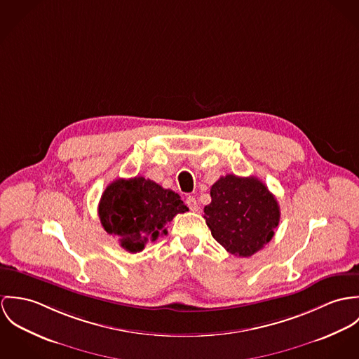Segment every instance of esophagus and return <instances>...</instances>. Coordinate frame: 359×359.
<instances>
[{"mask_svg":"<svg viewBox=\"0 0 359 359\" xmlns=\"http://www.w3.org/2000/svg\"><path fill=\"white\" fill-rule=\"evenodd\" d=\"M186 203L190 208V210H193V212L198 210V202H197V199L194 198V197H187L186 198Z\"/></svg>","mask_w":359,"mask_h":359,"instance_id":"1","label":"esophagus"}]
</instances>
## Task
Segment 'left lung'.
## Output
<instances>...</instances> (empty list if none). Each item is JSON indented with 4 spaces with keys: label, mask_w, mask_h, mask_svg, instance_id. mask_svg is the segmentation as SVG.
Returning <instances> with one entry per match:
<instances>
[{
    "label": "left lung",
    "mask_w": 359,
    "mask_h": 359,
    "mask_svg": "<svg viewBox=\"0 0 359 359\" xmlns=\"http://www.w3.org/2000/svg\"><path fill=\"white\" fill-rule=\"evenodd\" d=\"M203 219L212 237L227 252L249 257L274 237L279 206L267 186L255 176H222L210 187Z\"/></svg>",
    "instance_id": "obj_1"
}]
</instances>
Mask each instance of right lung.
<instances>
[{
  "label": "right lung",
  "instance_id": "obj_1",
  "mask_svg": "<svg viewBox=\"0 0 359 359\" xmlns=\"http://www.w3.org/2000/svg\"><path fill=\"white\" fill-rule=\"evenodd\" d=\"M187 210L177 193L142 176L114 180L99 202L103 229L118 237L121 246L132 253L168 234V223Z\"/></svg>",
  "mask_w": 359,
  "mask_h": 359
}]
</instances>
